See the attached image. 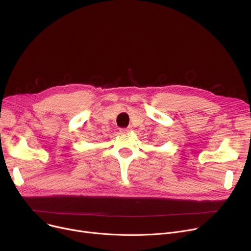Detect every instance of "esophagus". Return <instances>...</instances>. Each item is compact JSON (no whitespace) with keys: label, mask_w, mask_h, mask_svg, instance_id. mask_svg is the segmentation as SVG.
<instances>
[{"label":"esophagus","mask_w":251,"mask_h":251,"mask_svg":"<svg viewBox=\"0 0 251 251\" xmlns=\"http://www.w3.org/2000/svg\"><path fill=\"white\" fill-rule=\"evenodd\" d=\"M131 130V127L129 126V127H126V128H121V132L122 133H127V132H129Z\"/></svg>","instance_id":"34e87169"}]
</instances>
